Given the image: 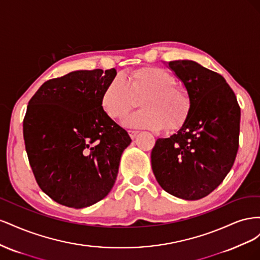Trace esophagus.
<instances>
[{
    "instance_id": "1",
    "label": "esophagus",
    "mask_w": 260,
    "mask_h": 260,
    "mask_svg": "<svg viewBox=\"0 0 260 260\" xmlns=\"http://www.w3.org/2000/svg\"><path fill=\"white\" fill-rule=\"evenodd\" d=\"M139 135V131H129V136L131 139H136Z\"/></svg>"
}]
</instances>
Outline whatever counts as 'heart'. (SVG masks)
Listing matches in <instances>:
<instances>
[{
	"label": "heart",
	"mask_w": 260,
	"mask_h": 260,
	"mask_svg": "<svg viewBox=\"0 0 260 260\" xmlns=\"http://www.w3.org/2000/svg\"><path fill=\"white\" fill-rule=\"evenodd\" d=\"M142 98L143 111L125 118V127L175 130L184 123L191 108L186 90L176 85V78L159 67L138 69L125 80L115 77L102 93L101 105L109 117L120 119L135 106L136 99Z\"/></svg>",
	"instance_id": "obj_1"
}]
</instances>
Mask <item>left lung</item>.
Returning a JSON list of instances; mask_svg holds the SVG:
<instances>
[{"label":"left lung","mask_w":260,"mask_h":260,"mask_svg":"<svg viewBox=\"0 0 260 260\" xmlns=\"http://www.w3.org/2000/svg\"><path fill=\"white\" fill-rule=\"evenodd\" d=\"M164 64L183 83L191 108L177 133L157 139L151 155L152 169L167 193L196 201L214 191L233 166L241 109L221 75L190 59Z\"/></svg>","instance_id":"obj_1"}]
</instances>
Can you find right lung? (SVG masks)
<instances>
[{"instance_id":"obj_1","label":"right lung","mask_w":260,"mask_h":260,"mask_svg":"<svg viewBox=\"0 0 260 260\" xmlns=\"http://www.w3.org/2000/svg\"><path fill=\"white\" fill-rule=\"evenodd\" d=\"M116 69L76 70L44 82L23 119L26 152L41 190L60 205L84 208L111 192L131 139L101 105Z\"/></svg>"}]
</instances>
